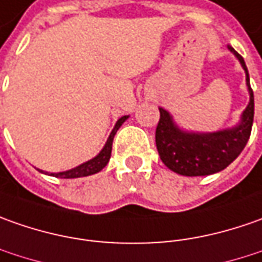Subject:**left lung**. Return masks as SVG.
<instances>
[{
  "label": "left lung",
  "instance_id": "1",
  "mask_svg": "<svg viewBox=\"0 0 262 262\" xmlns=\"http://www.w3.org/2000/svg\"><path fill=\"white\" fill-rule=\"evenodd\" d=\"M228 49L245 71L249 93V103L236 126L209 133L183 130L169 112L159 107L161 117L155 133L157 149L161 161L180 176L200 177L219 172L238 158L249 139L254 122V93L244 58L229 45Z\"/></svg>",
  "mask_w": 262,
  "mask_h": 262
}]
</instances>
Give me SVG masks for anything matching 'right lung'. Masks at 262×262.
<instances>
[{
    "label": "right lung",
    "mask_w": 262,
    "mask_h": 262,
    "mask_svg": "<svg viewBox=\"0 0 262 262\" xmlns=\"http://www.w3.org/2000/svg\"><path fill=\"white\" fill-rule=\"evenodd\" d=\"M127 119H129V116H123V117H120V119L117 120V123L114 124L113 130L110 133V136H108V139H107L105 145H104V148L100 150L98 155H95L94 158L86 161V162L81 164V165H78V167L72 168V169H68V171L50 172V174L48 172V174L52 177H56V178H79V177H88L100 172V171L108 164V161H110V157H112V145H113V139L116 132L119 130V127H120ZM39 171H41V169H39ZM41 172H43V171H41Z\"/></svg>",
    "instance_id": "1"
}]
</instances>
